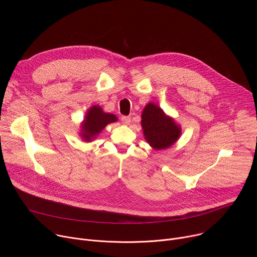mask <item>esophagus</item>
Here are the masks:
<instances>
[{
  "label": "esophagus",
  "instance_id": "34e87169",
  "mask_svg": "<svg viewBox=\"0 0 257 257\" xmlns=\"http://www.w3.org/2000/svg\"><path fill=\"white\" fill-rule=\"evenodd\" d=\"M121 121H122V123H123L124 125H129V124L131 123V118L128 117V116H123V117L121 118Z\"/></svg>",
  "mask_w": 257,
  "mask_h": 257
}]
</instances>
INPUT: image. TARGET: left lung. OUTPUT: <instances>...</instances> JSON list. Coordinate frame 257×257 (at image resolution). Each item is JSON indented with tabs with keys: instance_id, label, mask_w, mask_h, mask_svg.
I'll list each match as a JSON object with an SVG mask.
<instances>
[{
	"instance_id": "8db88e82",
	"label": "left lung",
	"mask_w": 257,
	"mask_h": 257,
	"mask_svg": "<svg viewBox=\"0 0 257 257\" xmlns=\"http://www.w3.org/2000/svg\"><path fill=\"white\" fill-rule=\"evenodd\" d=\"M144 139L155 151L171 148L181 136L182 128L155 102H149L141 114Z\"/></svg>"
}]
</instances>
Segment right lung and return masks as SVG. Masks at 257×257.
<instances>
[{
  "mask_svg": "<svg viewBox=\"0 0 257 257\" xmlns=\"http://www.w3.org/2000/svg\"><path fill=\"white\" fill-rule=\"evenodd\" d=\"M118 117L111 113H105L100 105L90 106L80 124L79 136L85 142H91L104 129L107 124L115 123Z\"/></svg>",
  "mask_w": 257,
  "mask_h": 257,
  "instance_id": "1",
  "label": "right lung"
}]
</instances>
